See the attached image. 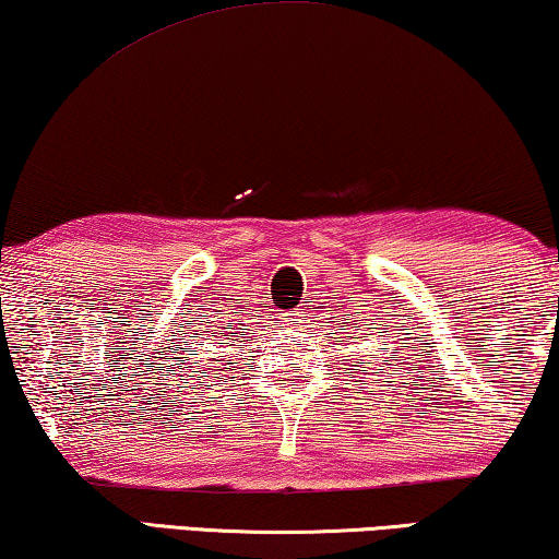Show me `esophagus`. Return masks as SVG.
Segmentation results:
<instances>
[{
    "label": "esophagus",
    "instance_id": "obj_1",
    "mask_svg": "<svg viewBox=\"0 0 559 559\" xmlns=\"http://www.w3.org/2000/svg\"><path fill=\"white\" fill-rule=\"evenodd\" d=\"M306 319V311L304 308H296V311H286L281 313V326L283 329H298Z\"/></svg>",
    "mask_w": 559,
    "mask_h": 559
}]
</instances>
